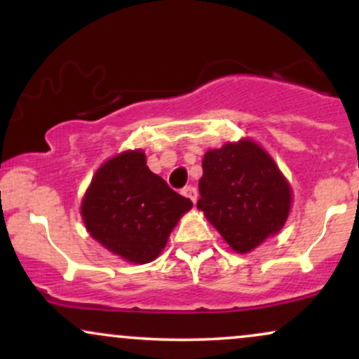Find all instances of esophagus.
Returning a JSON list of instances; mask_svg holds the SVG:
<instances>
[{
	"instance_id": "esophagus-1",
	"label": "esophagus",
	"mask_w": 359,
	"mask_h": 359,
	"mask_svg": "<svg viewBox=\"0 0 359 359\" xmlns=\"http://www.w3.org/2000/svg\"><path fill=\"white\" fill-rule=\"evenodd\" d=\"M182 196L187 197V199H191L194 204L197 203V191L196 187H192V185H187V187L182 189Z\"/></svg>"
}]
</instances>
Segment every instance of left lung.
<instances>
[{"instance_id": "1", "label": "left lung", "mask_w": 359, "mask_h": 359, "mask_svg": "<svg viewBox=\"0 0 359 359\" xmlns=\"http://www.w3.org/2000/svg\"><path fill=\"white\" fill-rule=\"evenodd\" d=\"M197 209L229 248L250 253L285 226L292 187L275 160L251 138L205 151Z\"/></svg>"}]
</instances>
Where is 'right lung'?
<instances>
[{"instance_id": "obj_1", "label": "right lung", "mask_w": 359, "mask_h": 359, "mask_svg": "<svg viewBox=\"0 0 359 359\" xmlns=\"http://www.w3.org/2000/svg\"><path fill=\"white\" fill-rule=\"evenodd\" d=\"M191 199L179 196L147 167L143 150H126L97 168L81 203L86 229L100 245L128 263H150Z\"/></svg>"}]
</instances>
